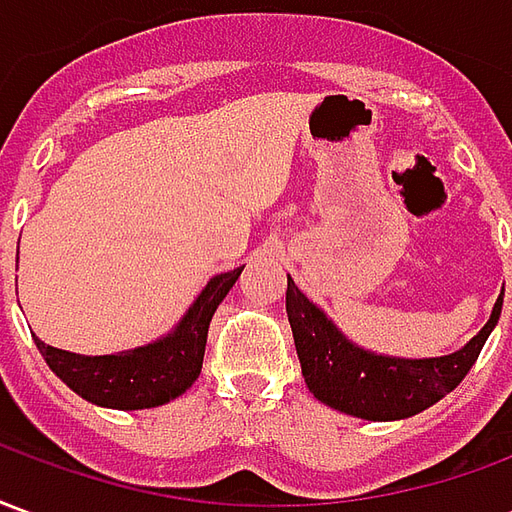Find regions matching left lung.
Segmentation results:
<instances>
[{
  "label": "left lung",
  "mask_w": 512,
  "mask_h": 512,
  "mask_svg": "<svg viewBox=\"0 0 512 512\" xmlns=\"http://www.w3.org/2000/svg\"><path fill=\"white\" fill-rule=\"evenodd\" d=\"M502 296L491 318L461 351L433 359H400L365 351L334 326L321 307H315L288 277V310L293 343L301 362V376L310 392L326 406L351 417L389 422L414 417L461 384L483 351L488 334L502 315Z\"/></svg>",
  "instance_id": "1"
}]
</instances>
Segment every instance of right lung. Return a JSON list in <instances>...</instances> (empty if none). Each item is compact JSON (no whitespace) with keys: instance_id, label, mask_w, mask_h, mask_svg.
Here are the masks:
<instances>
[{"instance_id":"add662e5","label":"right lung","mask_w":512,"mask_h":512,"mask_svg":"<svg viewBox=\"0 0 512 512\" xmlns=\"http://www.w3.org/2000/svg\"><path fill=\"white\" fill-rule=\"evenodd\" d=\"M241 268L213 277L194 299L180 323L156 343L139 345L131 351L106 356H84L46 345L35 337L46 365L71 386L76 395L95 406L136 411L156 408L180 397L202 370V356L208 343V326L216 307L230 293Z\"/></svg>"}]
</instances>
